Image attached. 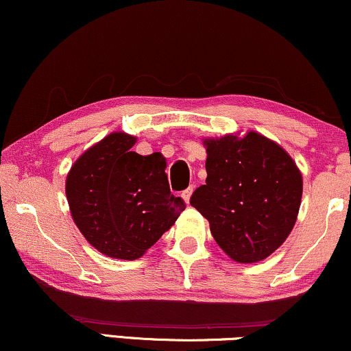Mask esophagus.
I'll return each mask as SVG.
<instances>
[{
  "label": "esophagus",
  "instance_id": "34e87169",
  "mask_svg": "<svg viewBox=\"0 0 351 351\" xmlns=\"http://www.w3.org/2000/svg\"><path fill=\"white\" fill-rule=\"evenodd\" d=\"M192 193H193V185H190L189 189H186V190H184V192H182V198L185 199V203H189V202H190V197H192Z\"/></svg>",
  "mask_w": 351,
  "mask_h": 351
}]
</instances>
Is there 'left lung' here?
<instances>
[{
  "label": "left lung",
  "instance_id": "obj_1",
  "mask_svg": "<svg viewBox=\"0 0 351 351\" xmlns=\"http://www.w3.org/2000/svg\"><path fill=\"white\" fill-rule=\"evenodd\" d=\"M206 184L190 204L209 221L217 245L237 263L276 252L297 222L302 172L290 154L256 132L206 138Z\"/></svg>",
  "mask_w": 351,
  "mask_h": 351
}]
</instances>
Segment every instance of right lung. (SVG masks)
<instances>
[{"instance_id":"right-lung-1","label":"right lung","mask_w":351,"mask_h":351,"mask_svg":"<svg viewBox=\"0 0 351 351\" xmlns=\"http://www.w3.org/2000/svg\"><path fill=\"white\" fill-rule=\"evenodd\" d=\"M135 142L112 132L77 159L66 179L75 226L111 258L143 256L185 209L184 199L171 193L165 156L132 152Z\"/></svg>"}]
</instances>
